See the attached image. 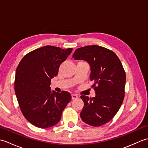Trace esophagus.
I'll return each mask as SVG.
<instances>
[{
	"mask_svg": "<svg viewBox=\"0 0 148 148\" xmlns=\"http://www.w3.org/2000/svg\"><path fill=\"white\" fill-rule=\"evenodd\" d=\"M77 97V95H76V94H72V99H76Z\"/></svg>",
	"mask_w": 148,
	"mask_h": 148,
	"instance_id": "34e87169",
	"label": "esophagus"
}]
</instances>
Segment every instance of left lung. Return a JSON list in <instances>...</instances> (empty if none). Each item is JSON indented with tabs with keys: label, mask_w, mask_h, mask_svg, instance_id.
I'll return each instance as SVG.
<instances>
[{
	"label": "left lung",
	"mask_w": 148,
	"mask_h": 148,
	"mask_svg": "<svg viewBox=\"0 0 148 148\" xmlns=\"http://www.w3.org/2000/svg\"><path fill=\"white\" fill-rule=\"evenodd\" d=\"M72 57L90 64L96 93L93 98L81 96L84 102L81 118L91 126H102L111 120L123 101L126 74L121 62L111 50L97 45L78 48Z\"/></svg>",
	"instance_id": "8db88e82"
}]
</instances>
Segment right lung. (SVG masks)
<instances>
[{"mask_svg":"<svg viewBox=\"0 0 148 148\" xmlns=\"http://www.w3.org/2000/svg\"><path fill=\"white\" fill-rule=\"evenodd\" d=\"M72 51L45 46L27 53L18 64L15 93L22 114L34 126L46 128L57 124L71 100V93L66 91L51 92L50 82Z\"/></svg>","mask_w":148,"mask_h":148,"instance_id":"obj_1","label":"right lung"}]
</instances>
